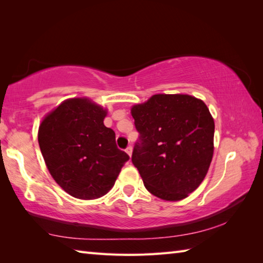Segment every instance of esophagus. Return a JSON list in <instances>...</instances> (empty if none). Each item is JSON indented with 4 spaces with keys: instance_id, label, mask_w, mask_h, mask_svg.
Masks as SVG:
<instances>
[{
    "instance_id": "esophagus-1",
    "label": "esophagus",
    "mask_w": 263,
    "mask_h": 263,
    "mask_svg": "<svg viewBox=\"0 0 263 263\" xmlns=\"http://www.w3.org/2000/svg\"><path fill=\"white\" fill-rule=\"evenodd\" d=\"M125 153H126V154L131 157V156H132V147H131V146H128V147L125 149Z\"/></svg>"
}]
</instances>
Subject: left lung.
I'll use <instances>...</instances> for the list:
<instances>
[{"instance_id":"left-lung-1","label":"left lung","mask_w":263,"mask_h":263,"mask_svg":"<svg viewBox=\"0 0 263 263\" xmlns=\"http://www.w3.org/2000/svg\"><path fill=\"white\" fill-rule=\"evenodd\" d=\"M140 133L132 163L155 197L180 201L198 189L214 156L215 122L203 100L157 93L131 107Z\"/></svg>"}]
</instances>
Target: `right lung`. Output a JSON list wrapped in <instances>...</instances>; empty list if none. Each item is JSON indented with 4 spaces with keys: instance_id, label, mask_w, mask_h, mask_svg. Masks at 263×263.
<instances>
[{
    "instance_id": "obj_1",
    "label": "right lung",
    "mask_w": 263,
    "mask_h": 263,
    "mask_svg": "<svg viewBox=\"0 0 263 263\" xmlns=\"http://www.w3.org/2000/svg\"><path fill=\"white\" fill-rule=\"evenodd\" d=\"M107 108L88 97L63 100L42 120L38 143L49 174L66 193L81 200L107 194L128 160L104 125Z\"/></svg>"
}]
</instances>
